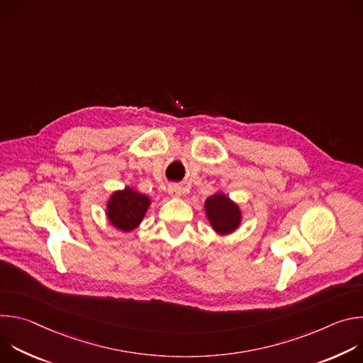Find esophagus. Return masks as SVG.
Instances as JSON below:
<instances>
[{"label":"esophagus","instance_id":"esophagus-1","mask_svg":"<svg viewBox=\"0 0 363 363\" xmlns=\"http://www.w3.org/2000/svg\"><path fill=\"white\" fill-rule=\"evenodd\" d=\"M168 192H169V195H172V196H179V195L184 194V188L179 186V185H169Z\"/></svg>","mask_w":363,"mask_h":363}]
</instances>
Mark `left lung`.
Segmentation results:
<instances>
[{"mask_svg":"<svg viewBox=\"0 0 363 363\" xmlns=\"http://www.w3.org/2000/svg\"><path fill=\"white\" fill-rule=\"evenodd\" d=\"M205 213L214 231L220 235L234 233L241 223L240 206L225 194L217 192L205 201Z\"/></svg>","mask_w":363,"mask_h":363,"instance_id":"obj_1","label":"left lung"}]
</instances>
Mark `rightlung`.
Instances as JSON below:
<instances>
[{
    "mask_svg": "<svg viewBox=\"0 0 363 363\" xmlns=\"http://www.w3.org/2000/svg\"><path fill=\"white\" fill-rule=\"evenodd\" d=\"M149 205V196L126 186L111 195L106 208L108 220L118 230L129 233L142 223Z\"/></svg>",
    "mask_w": 363,
    "mask_h": 363,
    "instance_id": "add662e5",
    "label": "right lung"
}]
</instances>
